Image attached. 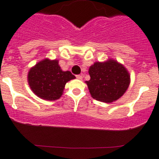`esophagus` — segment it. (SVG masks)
<instances>
[{"mask_svg":"<svg viewBox=\"0 0 159 159\" xmlns=\"http://www.w3.org/2000/svg\"><path fill=\"white\" fill-rule=\"evenodd\" d=\"M76 78H78V80H82V78H83V77L81 76V75H77L76 76Z\"/></svg>","mask_w":159,"mask_h":159,"instance_id":"obj_1","label":"esophagus"}]
</instances>
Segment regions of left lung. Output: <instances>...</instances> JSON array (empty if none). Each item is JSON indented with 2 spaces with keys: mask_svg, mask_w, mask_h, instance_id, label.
Returning a JSON list of instances; mask_svg holds the SVG:
<instances>
[{
  "mask_svg": "<svg viewBox=\"0 0 159 159\" xmlns=\"http://www.w3.org/2000/svg\"><path fill=\"white\" fill-rule=\"evenodd\" d=\"M91 79L86 81L93 99L111 103L121 98L130 84L128 70L121 63L109 58L96 61L88 70Z\"/></svg>",
  "mask_w": 159,
  "mask_h": 159,
  "instance_id": "left-lung-1",
  "label": "left lung"
}]
</instances>
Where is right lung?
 Segmentation results:
<instances>
[{"mask_svg": "<svg viewBox=\"0 0 159 159\" xmlns=\"http://www.w3.org/2000/svg\"><path fill=\"white\" fill-rule=\"evenodd\" d=\"M75 78L71 71L61 70L58 60L48 58L32 67L27 75L28 84L32 91L46 101L59 99L66 83Z\"/></svg>", "mask_w": 159, "mask_h": 159, "instance_id": "obj_1", "label": "right lung"}]
</instances>
